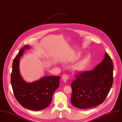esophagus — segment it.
<instances>
[{"label":"esophagus","mask_w":122,"mask_h":122,"mask_svg":"<svg viewBox=\"0 0 122 122\" xmlns=\"http://www.w3.org/2000/svg\"><path fill=\"white\" fill-rule=\"evenodd\" d=\"M70 78V75H66V74H64L62 76V79L64 82H66L68 80H69Z\"/></svg>","instance_id":"1"}]
</instances>
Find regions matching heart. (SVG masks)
<instances>
[{
  "label": "heart",
  "instance_id": "1",
  "mask_svg": "<svg viewBox=\"0 0 122 122\" xmlns=\"http://www.w3.org/2000/svg\"><path fill=\"white\" fill-rule=\"evenodd\" d=\"M82 55V52H79L74 57V59L77 60L79 59ZM92 60V56L90 54L85 56L75 66L74 69L77 72H81L84 71Z\"/></svg>",
  "mask_w": 122,
  "mask_h": 122
}]
</instances>
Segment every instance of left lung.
I'll return each mask as SVG.
<instances>
[{
    "instance_id": "8db88e82",
    "label": "left lung",
    "mask_w": 122,
    "mask_h": 122,
    "mask_svg": "<svg viewBox=\"0 0 122 122\" xmlns=\"http://www.w3.org/2000/svg\"><path fill=\"white\" fill-rule=\"evenodd\" d=\"M71 84V101L74 107L86 109L102 103L113 83V64L107 53L103 61L92 70L75 75Z\"/></svg>"
}]
</instances>
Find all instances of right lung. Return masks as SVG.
<instances>
[{
	"instance_id": "add662e5",
	"label": "right lung",
	"mask_w": 122,
	"mask_h": 122,
	"mask_svg": "<svg viewBox=\"0 0 122 122\" xmlns=\"http://www.w3.org/2000/svg\"><path fill=\"white\" fill-rule=\"evenodd\" d=\"M25 45L15 57L12 66L11 82L14 95L20 104L31 110H41L50 104L55 91L59 86L60 76H48L32 82H27L22 77L19 70L20 58L25 50Z\"/></svg>"
}]
</instances>
